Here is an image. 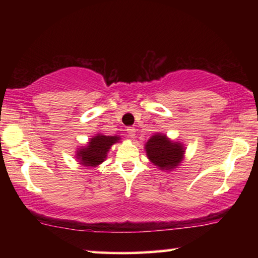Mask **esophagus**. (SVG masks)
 <instances>
[{"mask_svg":"<svg viewBox=\"0 0 258 258\" xmlns=\"http://www.w3.org/2000/svg\"><path fill=\"white\" fill-rule=\"evenodd\" d=\"M127 134L130 138H135V128L134 127H128L127 128Z\"/></svg>","mask_w":258,"mask_h":258,"instance_id":"34e87169","label":"esophagus"}]
</instances>
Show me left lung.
<instances>
[{"mask_svg": "<svg viewBox=\"0 0 258 258\" xmlns=\"http://www.w3.org/2000/svg\"><path fill=\"white\" fill-rule=\"evenodd\" d=\"M145 150L150 163L160 171H174L184 159L185 147L182 142L173 141L163 133H155L148 140Z\"/></svg>", "mask_w": 258, "mask_h": 258, "instance_id": "8db88e82", "label": "left lung"}]
</instances>
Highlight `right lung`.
<instances>
[{
	"label": "right lung",
	"instance_id": "add662e5",
	"mask_svg": "<svg viewBox=\"0 0 258 258\" xmlns=\"http://www.w3.org/2000/svg\"><path fill=\"white\" fill-rule=\"evenodd\" d=\"M120 141V137L118 135H104L101 133L95 134L91 138L86 146H82L77 148L76 159L78 164L85 167H97L102 164L107 159L108 152L115 143Z\"/></svg>",
	"mask_w": 258,
	"mask_h": 258
}]
</instances>
